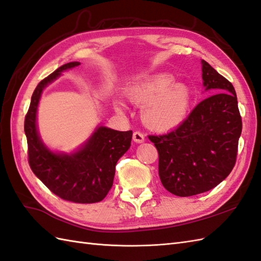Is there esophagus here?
I'll use <instances>...</instances> for the list:
<instances>
[{"mask_svg":"<svg viewBox=\"0 0 261 261\" xmlns=\"http://www.w3.org/2000/svg\"><path fill=\"white\" fill-rule=\"evenodd\" d=\"M132 139H133V141L135 142H137V143H142V142H144V136L142 135V133L140 132V131H136V132H133V136H132Z\"/></svg>","mask_w":261,"mask_h":261,"instance_id":"34e87169","label":"esophagus"}]
</instances>
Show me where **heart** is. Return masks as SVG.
Segmentation results:
<instances>
[{
	"label": "heart",
	"instance_id": "obj_1",
	"mask_svg": "<svg viewBox=\"0 0 261 261\" xmlns=\"http://www.w3.org/2000/svg\"><path fill=\"white\" fill-rule=\"evenodd\" d=\"M173 75L156 73L143 77L125 89L128 99L142 106L141 118L149 128L155 131H168L177 128L186 120L191 103L189 87L173 81ZM118 111L123 106L117 102Z\"/></svg>",
	"mask_w": 261,
	"mask_h": 261
}]
</instances>
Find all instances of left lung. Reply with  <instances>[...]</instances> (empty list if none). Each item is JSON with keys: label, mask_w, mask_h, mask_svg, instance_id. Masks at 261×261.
<instances>
[{"label": "left lung", "mask_w": 261, "mask_h": 261, "mask_svg": "<svg viewBox=\"0 0 261 261\" xmlns=\"http://www.w3.org/2000/svg\"><path fill=\"white\" fill-rule=\"evenodd\" d=\"M208 94L182 123L162 136H149L159 153L163 187L179 197L209 191L234 167L242 122L234 88L204 60Z\"/></svg>", "instance_id": "obj_1"}]
</instances>
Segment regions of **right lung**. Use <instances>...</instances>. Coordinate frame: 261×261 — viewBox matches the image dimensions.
<instances>
[{
    "instance_id": "right-lung-1",
    "label": "right lung",
    "mask_w": 261,
    "mask_h": 261,
    "mask_svg": "<svg viewBox=\"0 0 261 261\" xmlns=\"http://www.w3.org/2000/svg\"><path fill=\"white\" fill-rule=\"evenodd\" d=\"M80 65L69 62L43 79L35 88L24 121L29 163L33 173L54 195L76 203H94L106 198L113 185L116 165L131 145L132 131L98 125L88 141L71 153L54 152L40 138L36 113L43 90L65 70Z\"/></svg>"
}]
</instances>
